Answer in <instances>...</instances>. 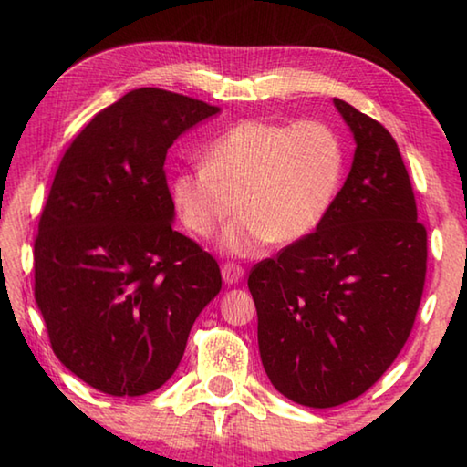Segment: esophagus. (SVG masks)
Returning <instances> with one entry per match:
<instances>
[{
    "label": "esophagus",
    "instance_id": "34e87169",
    "mask_svg": "<svg viewBox=\"0 0 467 467\" xmlns=\"http://www.w3.org/2000/svg\"><path fill=\"white\" fill-rule=\"evenodd\" d=\"M243 275H244V270H243L239 264H224V267H223V280L226 284L241 282Z\"/></svg>",
    "mask_w": 467,
    "mask_h": 467
}]
</instances>
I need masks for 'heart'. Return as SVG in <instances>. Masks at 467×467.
<instances>
[{"label":"heart","mask_w":467,"mask_h":467,"mask_svg":"<svg viewBox=\"0 0 467 467\" xmlns=\"http://www.w3.org/2000/svg\"><path fill=\"white\" fill-rule=\"evenodd\" d=\"M344 172V146L319 119H249L218 136L203 167L172 179V202L183 224L212 236L236 210L223 247L253 255L272 244L296 243L326 216Z\"/></svg>","instance_id":"heart-1"}]
</instances>
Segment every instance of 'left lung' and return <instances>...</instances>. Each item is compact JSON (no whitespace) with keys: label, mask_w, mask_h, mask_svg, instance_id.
Listing matches in <instances>:
<instances>
[{"label":"left lung","mask_w":467,"mask_h":467,"mask_svg":"<svg viewBox=\"0 0 467 467\" xmlns=\"http://www.w3.org/2000/svg\"><path fill=\"white\" fill-rule=\"evenodd\" d=\"M357 140L344 187L311 234L249 272L272 385L309 408L370 389L404 348L426 278V228L398 144L348 102Z\"/></svg>","instance_id":"8db88e82"}]
</instances>
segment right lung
<instances>
[{"label":"right lung","mask_w":467,"mask_h":467,"mask_svg":"<svg viewBox=\"0 0 467 467\" xmlns=\"http://www.w3.org/2000/svg\"><path fill=\"white\" fill-rule=\"evenodd\" d=\"M218 107L138 88L102 109L63 154L35 239V298L63 365L94 389L136 398L183 358L223 288L216 259L172 231L167 150Z\"/></svg>","instance_id":"obj_1"}]
</instances>
